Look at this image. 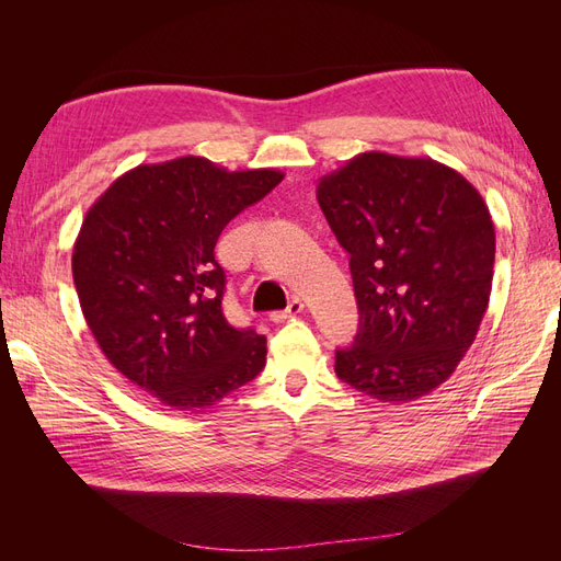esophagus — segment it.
Masks as SVG:
<instances>
[{"instance_id":"obj_1","label":"esophagus","mask_w":561,"mask_h":561,"mask_svg":"<svg viewBox=\"0 0 561 561\" xmlns=\"http://www.w3.org/2000/svg\"><path fill=\"white\" fill-rule=\"evenodd\" d=\"M301 311H304V301L295 297L290 304H287V309H285V311H274V313H271L268 318L274 320V322H283V320H287V318H295V316H297V313H301Z\"/></svg>"}]
</instances>
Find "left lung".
<instances>
[{
	"label": "left lung",
	"instance_id": "left-lung-1",
	"mask_svg": "<svg viewBox=\"0 0 561 561\" xmlns=\"http://www.w3.org/2000/svg\"><path fill=\"white\" fill-rule=\"evenodd\" d=\"M316 196L351 254L360 313L336 377L381 402L431 393L472 346L491 295L496 233L480 192L433 159L365 151Z\"/></svg>",
	"mask_w": 561,
	"mask_h": 561
}]
</instances>
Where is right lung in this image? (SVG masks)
<instances>
[{
  "instance_id": "right-lung-1",
  "label": "right lung",
  "mask_w": 561,
  "mask_h": 561,
  "mask_svg": "<svg viewBox=\"0 0 561 561\" xmlns=\"http://www.w3.org/2000/svg\"><path fill=\"white\" fill-rule=\"evenodd\" d=\"M280 180L182 157L116 178L83 217L72 252L83 318L107 360L171 410H206L266 363V336L225 318L215 243Z\"/></svg>"
}]
</instances>
